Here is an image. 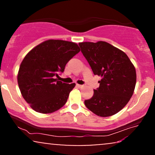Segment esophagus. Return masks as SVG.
<instances>
[{
	"mask_svg": "<svg viewBox=\"0 0 155 155\" xmlns=\"http://www.w3.org/2000/svg\"><path fill=\"white\" fill-rule=\"evenodd\" d=\"M76 86H77L78 87H79V88H82V87H84V85H82V84H76Z\"/></svg>",
	"mask_w": 155,
	"mask_h": 155,
	"instance_id": "34e87169",
	"label": "esophagus"
}]
</instances>
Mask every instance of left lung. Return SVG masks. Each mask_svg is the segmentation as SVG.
Wrapping results in <instances>:
<instances>
[{
  "mask_svg": "<svg viewBox=\"0 0 155 155\" xmlns=\"http://www.w3.org/2000/svg\"><path fill=\"white\" fill-rule=\"evenodd\" d=\"M79 46L94 75L101 78L94 95L84 101L101 117L119 112L130 100L136 84V71L128 56L106 41L80 42Z\"/></svg>",
  "mask_w": 155,
  "mask_h": 155,
  "instance_id": "obj_1",
  "label": "left lung"
}]
</instances>
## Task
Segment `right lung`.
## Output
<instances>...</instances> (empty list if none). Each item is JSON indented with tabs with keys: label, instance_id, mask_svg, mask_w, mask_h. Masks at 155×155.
I'll return each instance as SVG.
<instances>
[{
	"label": "right lung",
	"instance_id": "obj_1",
	"mask_svg": "<svg viewBox=\"0 0 155 155\" xmlns=\"http://www.w3.org/2000/svg\"><path fill=\"white\" fill-rule=\"evenodd\" d=\"M80 51L74 42L48 39L25 56L19 68L18 82L22 96L31 109L51 114L65 105L75 83H64L55 78Z\"/></svg>",
	"mask_w": 155,
	"mask_h": 155
}]
</instances>
